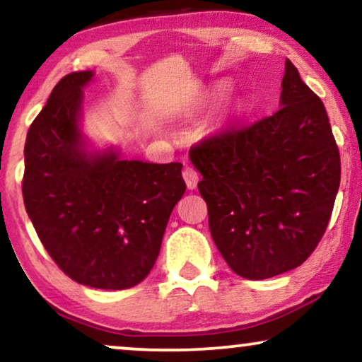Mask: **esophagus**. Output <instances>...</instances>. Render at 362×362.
I'll return each mask as SVG.
<instances>
[{
	"label": "esophagus",
	"mask_w": 362,
	"mask_h": 362,
	"mask_svg": "<svg viewBox=\"0 0 362 362\" xmlns=\"http://www.w3.org/2000/svg\"><path fill=\"white\" fill-rule=\"evenodd\" d=\"M182 177H185L187 189H196L197 181H199V175H197L194 168H185V170H182Z\"/></svg>",
	"instance_id": "1"
}]
</instances>
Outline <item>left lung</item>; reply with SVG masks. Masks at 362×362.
Returning a JSON list of instances; mask_svg holds the SVG:
<instances>
[{
	"label": "left lung",
	"mask_w": 362,
	"mask_h": 362,
	"mask_svg": "<svg viewBox=\"0 0 362 362\" xmlns=\"http://www.w3.org/2000/svg\"><path fill=\"white\" fill-rule=\"evenodd\" d=\"M209 229L227 265L264 280L303 264L328 227L339 150L321 98L288 59L280 108L191 146Z\"/></svg>",
	"instance_id": "8db88e82"
}]
</instances>
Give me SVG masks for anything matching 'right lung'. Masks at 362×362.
I'll return each mask as SVG.
<instances>
[{"mask_svg": "<svg viewBox=\"0 0 362 362\" xmlns=\"http://www.w3.org/2000/svg\"><path fill=\"white\" fill-rule=\"evenodd\" d=\"M92 76L62 77L29 127L23 197L44 249L64 274L93 288L123 290L150 274L186 185L181 163L86 150L78 118L82 87Z\"/></svg>", "mask_w": 362, "mask_h": 362, "instance_id": "add662e5", "label": "right lung"}]
</instances>
